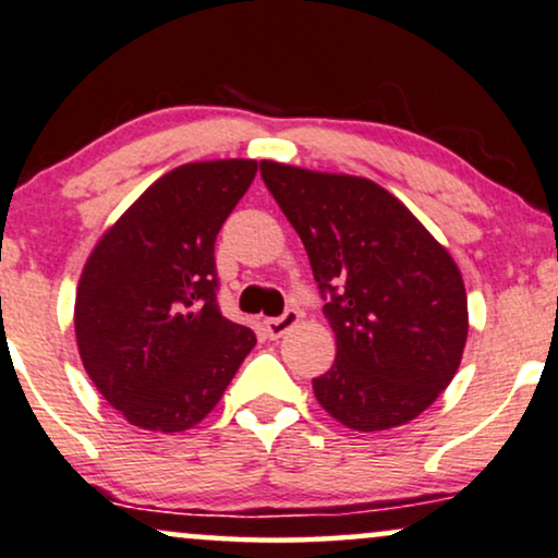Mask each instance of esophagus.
<instances>
[{
    "instance_id": "1",
    "label": "esophagus",
    "mask_w": 558,
    "mask_h": 558,
    "mask_svg": "<svg viewBox=\"0 0 558 558\" xmlns=\"http://www.w3.org/2000/svg\"><path fill=\"white\" fill-rule=\"evenodd\" d=\"M299 317H301V314L296 312V308H286V312L280 314V317L265 319V332H267V338H272V340L283 338V335H286L288 330H291L293 325H299Z\"/></svg>"
}]
</instances>
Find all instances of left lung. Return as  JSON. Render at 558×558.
I'll return each instance as SVG.
<instances>
[{
    "label": "left lung",
    "instance_id": "obj_1",
    "mask_svg": "<svg viewBox=\"0 0 558 558\" xmlns=\"http://www.w3.org/2000/svg\"><path fill=\"white\" fill-rule=\"evenodd\" d=\"M275 203L304 241L338 353L312 381L355 432L413 421L445 392L468 338L462 275L413 213L368 179L262 160Z\"/></svg>",
    "mask_w": 558,
    "mask_h": 558
}]
</instances>
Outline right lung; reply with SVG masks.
I'll use <instances>...</instances> for the list:
<instances>
[{"label": "right lung", "instance_id": "right-lung-1", "mask_svg": "<svg viewBox=\"0 0 558 558\" xmlns=\"http://www.w3.org/2000/svg\"><path fill=\"white\" fill-rule=\"evenodd\" d=\"M257 160L179 166L98 241L75 299L80 359L98 392L147 432H184L223 398L257 338L218 306L215 239Z\"/></svg>", "mask_w": 558, "mask_h": 558}]
</instances>
